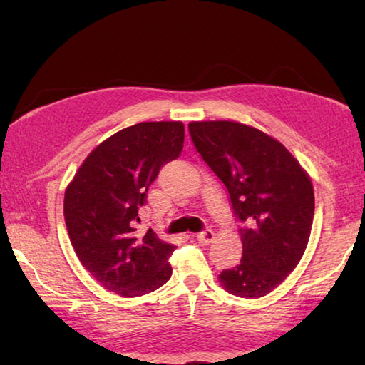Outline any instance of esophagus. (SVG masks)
<instances>
[{"label": "esophagus", "instance_id": "34e87169", "mask_svg": "<svg viewBox=\"0 0 365 365\" xmlns=\"http://www.w3.org/2000/svg\"><path fill=\"white\" fill-rule=\"evenodd\" d=\"M196 238H197V242H201V243H205V245H209V243L214 242L215 235H214L212 230H209V228H207V230H202V232L197 233Z\"/></svg>", "mask_w": 365, "mask_h": 365}]
</instances>
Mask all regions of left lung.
Returning <instances> with one entry per match:
<instances>
[{
    "label": "left lung",
    "instance_id": "left-lung-1",
    "mask_svg": "<svg viewBox=\"0 0 365 365\" xmlns=\"http://www.w3.org/2000/svg\"><path fill=\"white\" fill-rule=\"evenodd\" d=\"M197 153L230 195L243 257L222 270L220 285L240 298H261L292 274L304 255L314 219L307 172L280 141L233 120L190 122Z\"/></svg>",
    "mask_w": 365,
    "mask_h": 365
}]
</instances>
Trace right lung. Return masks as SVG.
<instances>
[{"label": "right lung", "instance_id": "right-lung-1", "mask_svg": "<svg viewBox=\"0 0 365 365\" xmlns=\"http://www.w3.org/2000/svg\"><path fill=\"white\" fill-rule=\"evenodd\" d=\"M182 122H140L104 140L73 175L64 219L73 251L91 277L123 298L151 293L170 279L175 246L151 228L137 237L138 207L160 168L180 156Z\"/></svg>", "mask_w": 365, "mask_h": 365}]
</instances>
